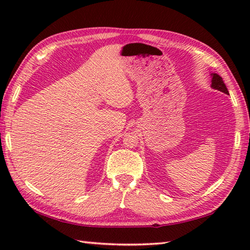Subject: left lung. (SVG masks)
<instances>
[{
	"label": "left lung",
	"mask_w": 250,
	"mask_h": 250,
	"mask_svg": "<svg viewBox=\"0 0 250 250\" xmlns=\"http://www.w3.org/2000/svg\"><path fill=\"white\" fill-rule=\"evenodd\" d=\"M210 75H211V87L216 90H219V91L224 92L226 94H229V91H228L224 81H222V78L218 75V74L213 73L210 74Z\"/></svg>",
	"instance_id": "left-lung-1"
}]
</instances>
